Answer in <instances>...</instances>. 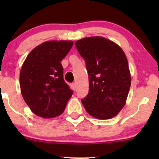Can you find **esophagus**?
I'll list each match as a JSON object with an SVG mask.
<instances>
[{
    "mask_svg": "<svg viewBox=\"0 0 159 159\" xmlns=\"http://www.w3.org/2000/svg\"><path fill=\"white\" fill-rule=\"evenodd\" d=\"M72 90H75V88H76V84L75 83H72Z\"/></svg>",
    "mask_w": 159,
    "mask_h": 159,
    "instance_id": "esophagus-1",
    "label": "esophagus"
}]
</instances>
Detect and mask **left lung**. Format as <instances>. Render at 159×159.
Returning a JSON list of instances; mask_svg holds the SVG:
<instances>
[{"label": "left lung", "instance_id": "8db88e82", "mask_svg": "<svg viewBox=\"0 0 159 159\" xmlns=\"http://www.w3.org/2000/svg\"><path fill=\"white\" fill-rule=\"evenodd\" d=\"M75 47L84 59L89 93L81 99L89 114L99 120L114 117L123 109L131 86L125 53L118 45L102 36L78 40Z\"/></svg>", "mask_w": 159, "mask_h": 159}]
</instances>
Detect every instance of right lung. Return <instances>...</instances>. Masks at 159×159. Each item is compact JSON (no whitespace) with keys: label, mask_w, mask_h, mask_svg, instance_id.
Returning <instances> with one entry per match:
<instances>
[{"label":"right lung","mask_w":159,"mask_h":159,"mask_svg":"<svg viewBox=\"0 0 159 159\" xmlns=\"http://www.w3.org/2000/svg\"><path fill=\"white\" fill-rule=\"evenodd\" d=\"M72 41L45 42L29 53L20 72V87L25 102L34 114L53 118L63 112L72 90L63 80L61 61Z\"/></svg>","instance_id":"add662e5"}]
</instances>
